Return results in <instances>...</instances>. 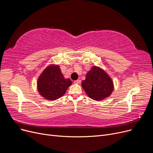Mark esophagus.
Listing matches in <instances>:
<instances>
[{
	"mask_svg": "<svg viewBox=\"0 0 153 153\" xmlns=\"http://www.w3.org/2000/svg\"><path fill=\"white\" fill-rule=\"evenodd\" d=\"M74 83L77 84H79L81 83V80L80 79H77L76 81H74Z\"/></svg>",
	"mask_w": 153,
	"mask_h": 153,
	"instance_id": "esophagus-1",
	"label": "esophagus"
}]
</instances>
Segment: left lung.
Returning a JSON list of instances; mask_svg holds the SVG:
<instances>
[{"label": "left lung", "mask_w": 153, "mask_h": 153, "mask_svg": "<svg viewBox=\"0 0 153 153\" xmlns=\"http://www.w3.org/2000/svg\"><path fill=\"white\" fill-rule=\"evenodd\" d=\"M82 87L89 98L100 101L109 97L114 90V82L104 70L93 66L82 81Z\"/></svg>", "instance_id": "obj_1"}]
</instances>
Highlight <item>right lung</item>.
<instances>
[{
  "label": "right lung",
  "instance_id": "1",
  "mask_svg": "<svg viewBox=\"0 0 153 153\" xmlns=\"http://www.w3.org/2000/svg\"><path fill=\"white\" fill-rule=\"evenodd\" d=\"M71 84L69 79L64 77L58 65H50L39 76L37 88L42 97L53 101L62 97Z\"/></svg>",
  "mask_w": 153,
  "mask_h": 153
}]
</instances>
